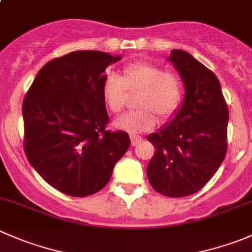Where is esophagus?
Here are the masks:
<instances>
[{
  "label": "esophagus",
  "instance_id": "obj_1",
  "mask_svg": "<svg viewBox=\"0 0 252 252\" xmlns=\"http://www.w3.org/2000/svg\"><path fill=\"white\" fill-rule=\"evenodd\" d=\"M130 139H131V145H133V146L138 145V144L141 143V140H143V138H141V136L135 135V134L130 135Z\"/></svg>",
  "mask_w": 252,
  "mask_h": 252
}]
</instances>
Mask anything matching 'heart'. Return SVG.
Segmentation results:
<instances>
[{"instance_id": "heart-1", "label": "heart", "mask_w": 252, "mask_h": 252, "mask_svg": "<svg viewBox=\"0 0 252 252\" xmlns=\"http://www.w3.org/2000/svg\"><path fill=\"white\" fill-rule=\"evenodd\" d=\"M128 91H140L136 104L141 108L119 117L114 126L129 133H141L155 126L156 114L167 119L180 107L183 96L182 81L175 71L163 70L161 65L149 61H136L126 65L122 77L113 72L104 76L102 94L112 113L124 108Z\"/></svg>"}]
</instances>
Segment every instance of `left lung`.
<instances>
[{"label":"left lung","instance_id":"obj_1","mask_svg":"<svg viewBox=\"0 0 252 252\" xmlns=\"http://www.w3.org/2000/svg\"><path fill=\"white\" fill-rule=\"evenodd\" d=\"M185 86L172 118L148 140L155 154L146 168L149 182L166 197L196 193L213 177L226 154L229 111L216 75L185 50L167 58Z\"/></svg>","mask_w":252,"mask_h":252}]
</instances>
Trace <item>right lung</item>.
<instances>
[{"mask_svg":"<svg viewBox=\"0 0 252 252\" xmlns=\"http://www.w3.org/2000/svg\"><path fill=\"white\" fill-rule=\"evenodd\" d=\"M122 59L79 50L54 59L36 74L23 102L24 151L34 170L58 191L86 197L101 191L130 145L109 122L102 85Z\"/></svg>","mask_w":252,"mask_h":252,"instance_id":"right-lung-1","label":"right lung"}]
</instances>
